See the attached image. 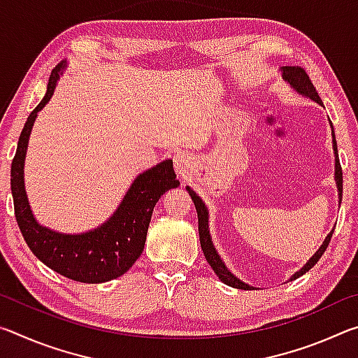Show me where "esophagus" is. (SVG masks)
<instances>
[{
  "label": "esophagus",
  "mask_w": 358,
  "mask_h": 358,
  "mask_svg": "<svg viewBox=\"0 0 358 358\" xmlns=\"http://www.w3.org/2000/svg\"><path fill=\"white\" fill-rule=\"evenodd\" d=\"M194 166V159L189 153H178L175 156V171L180 177H187Z\"/></svg>",
  "instance_id": "esophagus-1"
}]
</instances>
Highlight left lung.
<instances>
[{"label":"left lung","instance_id":"8db88e82","mask_svg":"<svg viewBox=\"0 0 358 358\" xmlns=\"http://www.w3.org/2000/svg\"><path fill=\"white\" fill-rule=\"evenodd\" d=\"M281 77L284 82L289 83V87L294 90L301 96H305V98L311 99L314 102H317L319 106H324L322 104V99L319 98V94L316 92V88H314V85L311 83L310 77L305 71L299 66H282L281 68ZM330 128H331V137H333V155H335V181H336V187H338V199H339V203H341V197H343V171H341V166H339V157H338V147H336V138H335V131H333V126H331V121H330ZM186 191L189 192V196L192 199L194 205H196V210H197V217H199V237H201V246H202V251H203V256L207 259V262L210 264L211 268H213L215 273L217 275V278L224 282L227 284L230 287H235V289H243V290H254L256 287L250 286V284H246L240 280V278L235 276L232 271H230L226 264H224V260L221 259L220 254H217L216 248L213 245V241H211V235H210V226H208V220H210V215H208V208L205 202L202 201L201 197L197 196L196 191L191 189L189 186H186ZM333 230H330V234L327 235L324 243L320 245L319 250L313 254V257L308 260V262L301 266L299 271H295V273L290 276L289 281H294L296 278H300L301 275H305L306 271H310L314 265L317 264V260L322 257V254L325 252L327 246L330 243V238L333 235Z\"/></svg>","mask_w":358,"mask_h":358}]
</instances>
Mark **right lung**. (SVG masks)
Returning a JSON list of instances; mask_svg holds the SVG:
<instances>
[{
	"mask_svg": "<svg viewBox=\"0 0 358 358\" xmlns=\"http://www.w3.org/2000/svg\"><path fill=\"white\" fill-rule=\"evenodd\" d=\"M66 68L68 62L63 59L52 71L45 96L23 126L10 166V191L17 224L34 256L69 280L99 284L124 275L141 257L156 202L162 194L180 186V181L172 159H166L138 173L113 215L98 227L82 234H63L39 224L28 202L23 169L34 121L52 99Z\"/></svg>",
	"mask_w": 358,
	"mask_h": 358,
	"instance_id": "right-lung-1",
	"label": "right lung"
}]
</instances>
